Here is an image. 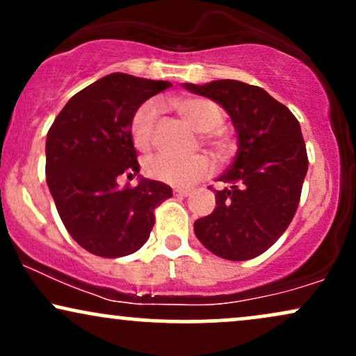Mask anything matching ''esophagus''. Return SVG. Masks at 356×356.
<instances>
[{
  "mask_svg": "<svg viewBox=\"0 0 356 356\" xmlns=\"http://www.w3.org/2000/svg\"><path fill=\"white\" fill-rule=\"evenodd\" d=\"M174 194L179 195V197H187V195H191V191L189 189H174Z\"/></svg>",
  "mask_w": 356,
  "mask_h": 356,
  "instance_id": "1",
  "label": "esophagus"
}]
</instances>
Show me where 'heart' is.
I'll return each mask as SVG.
<instances>
[{
	"instance_id": "1",
	"label": "heart",
	"mask_w": 356,
	"mask_h": 356,
	"mask_svg": "<svg viewBox=\"0 0 356 356\" xmlns=\"http://www.w3.org/2000/svg\"><path fill=\"white\" fill-rule=\"evenodd\" d=\"M177 107L182 115L201 132H212L224 120L222 108L209 99H199V97L184 99L177 102ZM159 113H161V104L157 100L145 102L134 113L130 122V136L138 150H149L152 145L154 127ZM211 142L222 147V140L218 136H212ZM145 172L157 181L186 187L207 177L212 172V162L204 154L179 157V155L161 152L147 159Z\"/></svg>"
}]
</instances>
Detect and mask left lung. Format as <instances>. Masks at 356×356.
Here are the masks:
<instances>
[{
  "label": "left lung",
  "instance_id": "obj_1",
  "mask_svg": "<svg viewBox=\"0 0 356 356\" xmlns=\"http://www.w3.org/2000/svg\"><path fill=\"white\" fill-rule=\"evenodd\" d=\"M214 100L231 117L238 152L218 181L216 209L194 222L197 239L216 256L246 261L263 254L288 229L308 157L300 122L261 87L238 80L182 83Z\"/></svg>",
  "mask_w": 356,
  "mask_h": 356
}]
</instances>
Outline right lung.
I'll use <instances>...</instances> for the list:
<instances>
[{
    "label": "right lung",
    "instance_id": "add662e5",
    "mask_svg": "<svg viewBox=\"0 0 356 356\" xmlns=\"http://www.w3.org/2000/svg\"><path fill=\"white\" fill-rule=\"evenodd\" d=\"M170 81L110 73L73 95L47 136V184L60 219L81 248L102 257L136 252L149 239L154 209L172 197L164 182L138 175L130 136L136 110ZM120 175H138L122 190Z\"/></svg>",
    "mask_w": 356,
    "mask_h": 356
}]
</instances>
